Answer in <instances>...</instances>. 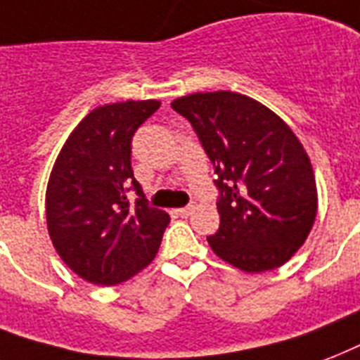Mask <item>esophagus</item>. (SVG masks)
<instances>
[{"label": "esophagus", "mask_w": 360, "mask_h": 360, "mask_svg": "<svg viewBox=\"0 0 360 360\" xmlns=\"http://www.w3.org/2000/svg\"><path fill=\"white\" fill-rule=\"evenodd\" d=\"M195 210V205H188V206H184V208H178V214L182 216V218H188V216H191Z\"/></svg>", "instance_id": "1"}]
</instances>
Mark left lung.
I'll return each instance as SVG.
<instances>
[{"label": "left lung", "instance_id": "1", "mask_svg": "<svg viewBox=\"0 0 360 360\" xmlns=\"http://www.w3.org/2000/svg\"><path fill=\"white\" fill-rule=\"evenodd\" d=\"M199 136L218 178L219 229L214 253L244 272L278 269L310 235L317 214L308 154L272 110L235 91L171 103Z\"/></svg>", "mask_w": 360, "mask_h": 360}]
</instances>
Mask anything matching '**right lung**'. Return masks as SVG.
Masks as SVG:
<instances>
[{
    "instance_id": "add662e5",
    "label": "right lung",
    "mask_w": 360,
    "mask_h": 360,
    "mask_svg": "<svg viewBox=\"0 0 360 360\" xmlns=\"http://www.w3.org/2000/svg\"><path fill=\"white\" fill-rule=\"evenodd\" d=\"M158 108L154 99L97 107L75 127L56 160L46 188V224L58 255L82 280L122 283L160 250L171 218L148 205L131 169L133 135Z\"/></svg>"
}]
</instances>
